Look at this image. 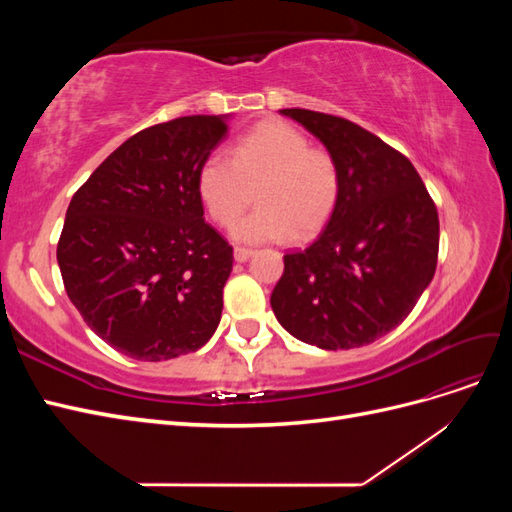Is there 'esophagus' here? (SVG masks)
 Listing matches in <instances>:
<instances>
[{"instance_id": "34e87169", "label": "esophagus", "mask_w": 512, "mask_h": 512, "mask_svg": "<svg viewBox=\"0 0 512 512\" xmlns=\"http://www.w3.org/2000/svg\"><path fill=\"white\" fill-rule=\"evenodd\" d=\"M254 256L252 250H247V247H235V260L237 262H247Z\"/></svg>"}]
</instances>
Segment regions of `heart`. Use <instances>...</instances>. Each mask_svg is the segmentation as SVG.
<instances>
[{
	"label": "heart",
	"instance_id": "heart-1",
	"mask_svg": "<svg viewBox=\"0 0 512 512\" xmlns=\"http://www.w3.org/2000/svg\"><path fill=\"white\" fill-rule=\"evenodd\" d=\"M258 183L260 205L232 226L243 243L312 239L329 222L339 198V170L329 151L284 121H265L232 145L230 156L213 151L196 177L198 198L209 218L237 220Z\"/></svg>",
	"mask_w": 512,
	"mask_h": 512
}]
</instances>
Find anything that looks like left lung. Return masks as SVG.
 Instances as JSON below:
<instances>
[{
	"label": "left lung",
	"instance_id": "obj_1",
	"mask_svg": "<svg viewBox=\"0 0 512 512\" xmlns=\"http://www.w3.org/2000/svg\"><path fill=\"white\" fill-rule=\"evenodd\" d=\"M280 113L327 147L339 170V198L320 237L284 256L273 314L309 346H367L404 322L433 280L436 205L412 162L376 134L305 108Z\"/></svg>",
	"mask_w": 512,
	"mask_h": 512
}]
</instances>
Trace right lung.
Segmentation results:
<instances>
[{
  "instance_id": "right-lung-1",
  "label": "right lung",
  "mask_w": 512,
  "mask_h": 512,
  "mask_svg": "<svg viewBox=\"0 0 512 512\" xmlns=\"http://www.w3.org/2000/svg\"><path fill=\"white\" fill-rule=\"evenodd\" d=\"M230 115H194L134 134L70 200L57 262L72 305L136 361L203 348L222 318L232 247L205 222L196 177Z\"/></svg>"
}]
</instances>
